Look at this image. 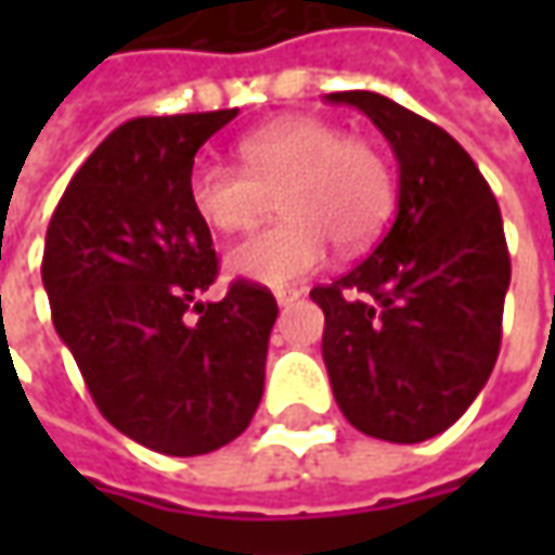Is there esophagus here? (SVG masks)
<instances>
[{
    "instance_id": "esophagus-1",
    "label": "esophagus",
    "mask_w": 555,
    "mask_h": 555,
    "mask_svg": "<svg viewBox=\"0 0 555 555\" xmlns=\"http://www.w3.org/2000/svg\"><path fill=\"white\" fill-rule=\"evenodd\" d=\"M299 296H302V289H293V287L274 289V299H278V306H281V309H287V306H293V302H296Z\"/></svg>"
}]
</instances>
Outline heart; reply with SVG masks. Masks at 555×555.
<instances>
[{"mask_svg": "<svg viewBox=\"0 0 555 555\" xmlns=\"http://www.w3.org/2000/svg\"><path fill=\"white\" fill-rule=\"evenodd\" d=\"M244 169L201 160L188 197L206 228L234 234L256 224L278 197L281 222L231 246L224 266L234 278L284 287L327 259L371 246L395 203L392 166L383 151L346 135L324 119L293 117L262 126L241 141Z\"/></svg>", "mask_w": 555, "mask_h": 555, "instance_id": "heart-1", "label": "heart"}]
</instances>
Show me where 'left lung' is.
<instances>
[{
	"label": "left lung",
	"instance_id": "left-lung-1",
	"mask_svg": "<svg viewBox=\"0 0 555 555\" xmlns=\"http://www.w3.org/2000/svg\"><path fill=\"white\" fill-rule=\"evenodd\" d=\"M392 144L398 212L364 262L311 289L339 411L364 436L414 444L454 426L501 352L509 253L501 206L436 122L376 92H333Z\"/></svg>",
	"mask_w": 555,
	"mask_h": 555
}]
</instances>
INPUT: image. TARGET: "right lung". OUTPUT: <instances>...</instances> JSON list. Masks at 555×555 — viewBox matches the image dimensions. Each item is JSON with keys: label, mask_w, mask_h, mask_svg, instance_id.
Segmentation results:
<instances>
[{"label": "right lung", "mask_w": 555, "mask_h": 555, "mask_svg": "<svg viewBox=\"0 0 555 555\" xmlns=\"http://www.w3.org/2000/svg\"><path fill=\"white\" fill-rule=\"evenodd\" d=\"M234 117L122 122L79 166L46 234L42 284L54 331L98 411L169 457L234 441L266 389L278 302L246 281L219 302H201L219 262L188 197L194 154ZM191 305L197 322L183 318Z\"/></svg>", "instance_id": "add662e5"}]
</instances>
